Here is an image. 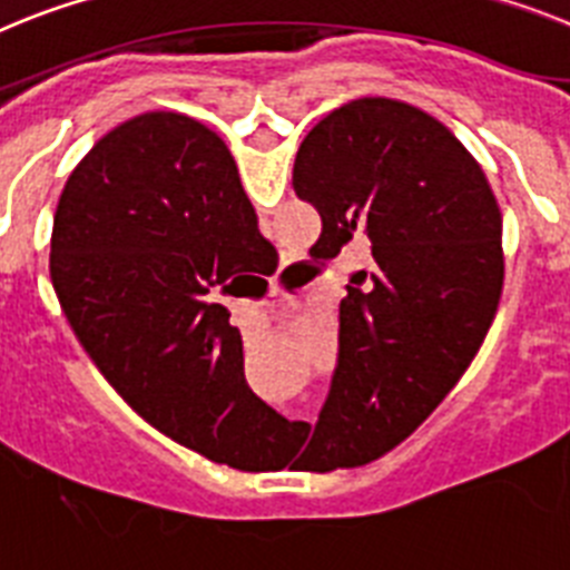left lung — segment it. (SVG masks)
Returning a JSON list of instances; mask_svg holds the SVG:
<instances>
[{"label":"left lung","instance_id":"8db88e82","mask_svg":"<svg viewBox=\"0 0 570 570\" xmlns=\"http://www.w3.org/2000/svg\"><path fill=\"white\" fill-rule=\"evenodd\" d=\"M294 189L323 218L314 259L372 242V267L340 303L337 368L314 430L317 470L368 464L424 424L488 337L504 282L502 210L464 144L389 97L325 115L299 144Z\"/></svg>","mask_w":570,"mask_h":570}]
</instances>
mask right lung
<instances>
[{"instance_id":"1","label":"right lung","mask_w":570,"mask_h":570,"mask_svg":"<svg viewBox=\"0 0 570 570\" xmlns=\"http://www.w3.org/2000/svg\"><path fill=\"white\" fill-rule=\"evenodd\" d=\"M262 242L225 140L175 111L97 140L53 213L48 267L86 354L155 430L236 470L296 426L253 395L242 334L207 299L253 274Z\"/></svg>"}]
</instances>
